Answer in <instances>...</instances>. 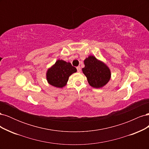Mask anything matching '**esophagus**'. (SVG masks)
<instances>
[{"label": "esophagus", "mask_w": 149, "mask_h": 149, "mask_svg": "<svg viewBox=\"0 0 149 149\" xmlns=\"http://www.w3.org/2000/svg\"><path fill=\"white\" fill-rule=\"evenodd\" d=\"M77 68L78 72H79V73H80V72H81V68H80V66H78L77 68Z\"/></svg>", "instance_id": "1"}]
</instances>
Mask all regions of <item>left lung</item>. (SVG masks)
I'll use <instances>...</instances> for the list:
<instances>
[{
  "mask_svg": "<svg viewBox=\"0 0 149 149\" xmlns=\"http://www.w3.org/2000/svg\"><path fill=\"white\" fill-rule=\"evenodd\" d=\"M84 63L83 73L91 87L101 88L109 81L111 72L105 63L97 59L93 55H89L84 60Z\"/></svg>",
  "mask_w": 149,
  "mask_h": 149,
  "instance_id": "8db88e82",
  "label": "left lung"
}]
</instances>
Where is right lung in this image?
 I'll return each mask as SVG.
<instances>
[{"label":"right lung","mask_w":149,"mask_h":149,"mask_svg":"<svg viewBox=\"0 0 149 149\" xmlns=\"http://www.w3.org/2000/svg\"><path fill=\"white\" fill-rule=\"evenodd\" d=\"M77 70L70 62L58 60L47 70L46 78L48 84L54 87L62 88L66 85L69 77Z\"/></svg>","instance_id":"add662e5"}]
</instances>
